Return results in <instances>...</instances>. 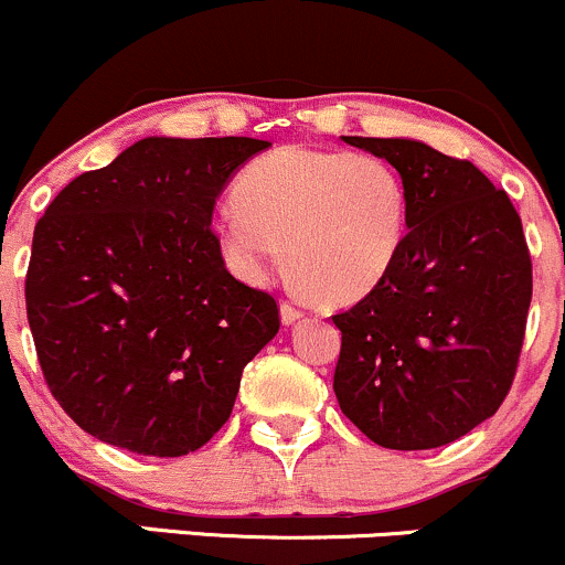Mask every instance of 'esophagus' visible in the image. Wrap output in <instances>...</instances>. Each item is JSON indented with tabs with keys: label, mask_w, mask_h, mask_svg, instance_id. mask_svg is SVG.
I'll return each instance as SVG.
<instances>
[{
	"label": "esophagus",
	"mask_w": 565,
	"mask_h": 565,
	"mask_svg": "<svg viewBox=\"0 0 565 565\" xmlns=\"http://www.w3.org/2000/svg\"><path fill=\"white\" fill-rule=\"evenodd\" d=\"M302 316H306V313H302L297 306H292V302H281V324L284 327L295 324V321H300Z\"/></svg>",
	"instance_id": "esophagus-1"
}]
</instances>
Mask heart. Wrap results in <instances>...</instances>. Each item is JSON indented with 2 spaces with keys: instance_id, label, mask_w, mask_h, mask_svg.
I'll list each match as a JSON object with an SVG mask.
<instances>
[{
  "instance_id": "b5f03b06",
  "label": "heart",
  "mask_w": 565,
  "mask_h": 565,
  "mask_svg": "<svg viewBox=\"0 0 565 565\" xmlns=\"http://www.w3.org/2000/svg\"><path fill=\"white\" fill-rule=\"evenodd\" d=\"M405 212V184L377 154L281 147L244 166L214 235L241 281L265 287L292 257L302 287L345 306L392 270Z\"/></svg>"
}]
</instances>
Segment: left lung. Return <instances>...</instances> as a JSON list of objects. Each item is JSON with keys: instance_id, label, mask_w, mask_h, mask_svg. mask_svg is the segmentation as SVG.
<instances>
[{"instance_id": "8db88e82", "label": "left lung", "mask_w": 565, "mask_h": 565, "mask_svg": "<svg viewBox=\"0 0 565 565\" xmlns=\"http://www.w3.org/2000/svg\"><path fill=\"white\" fill-rule=\"evenodd\" d=\"M343 141L399 173L407 233L386 278L332 316L334 396L381 448H439L491 418L512 386L531 306L523 225L469 160L415 139Z\"/></svg>"}]
</instances>
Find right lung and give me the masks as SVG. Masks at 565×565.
<instances>
[{"instance_id":"right-lung-1","label":"right lung","mask_w":565,"mask_h":565,"mask_svg":"<svg viewBox=\"0 0 565 565\" xmlns=\"http://www.w3.org/2000/svg\"><path fill=\"white\" fill-rule=\"evenodd\" d=\"M249 136H147L79 173L36 222L26 313L47 386L88 434L188 456L222 429L241 373L278 332L268 292L235 281L212 233Z\"/></svg>"}]
</instances>
